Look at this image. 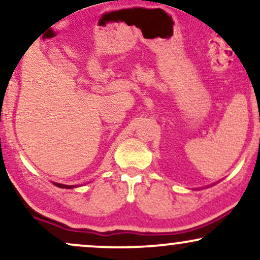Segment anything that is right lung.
<instances>
[{
  "label": "right lung",
  "mask_w": 260,
  "mask_h": 260,
  "mask_svg": "<svg viewBox=\"0 0 260 260\" xmlns=\"http://www.w3.org/2000/svg\"><path fill=\"white\" fill-rule=\"evenodd\" d=\"M53 184L55 186H57L59 188H67V189H71V188H76L77 186H68V184H61V183H56V182H53Z\"/></svg>",
  "instance_id": "1"
}]
</instances>
